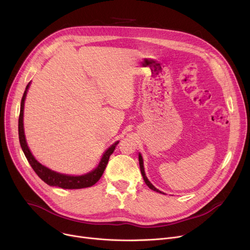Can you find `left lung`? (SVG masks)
<instances>
[{
    "mask_svg": "<svg viewBox=\"0 0 250 250\" xmlns=\"http://www.w3.org/2000/svg\"><path fill=\"white\" fill-rule=\"evenodd\" d=\"M139 163H140V168H141V173H142V175H143L144 181H145L146 185H147L151 189H153L154 191H157V192H160V193H162L159 189H157V188L152 185V183L148 180V178H147V176H146V174H145V170H144V163H143V158H142L141 154H139Z\"/></svg>",
    "mask_w": 250,
    "mask_h": 250,
    "instance_id": "left-lung-1",
    "label": "left lung"
}]
</instances>
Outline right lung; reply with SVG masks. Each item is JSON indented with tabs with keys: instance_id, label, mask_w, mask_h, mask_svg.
Returning <instances> with one entry per match:
<instances>
[{
	"instance_id": "obj_1",
	"label": "right lung",
	"mask_w": 250,
	"mask_h": 250,
	"mask_svg": "<svg viewBox=\"0 0 250 250\" xmlns=\"http://www.w3.org/2000/svg\"><path fill=\"white\" fill-rule=\"evenodd\" d=\"M30 84V83H29ZM29 84L26 86V89L24 91L23 97L21 99V108H20V114H19V122H18V133H19V141H20V145L21 148L24 152V155L26 157V159L28 160L29 164L31 165L32 169L35 171V173L39 176L42 180H43L46 185L50 187H59L65 189H77V188H89L94 186L95 183L100 179L102 176L105 167H106L109 157L113 153L116 145L118 142L114 143L111 147H109L106 152H105L102 156L101 161L99 165L93 170L85 175L81 176H71V175H64L61 174L58 172L52 171V170L44 167L39 163L34 157L31 154L27 143H26L25 140V135H24V127H23V109H24V100L26 97V93H27V90L29 87Z\"/></svg>"
}]
</instances>
